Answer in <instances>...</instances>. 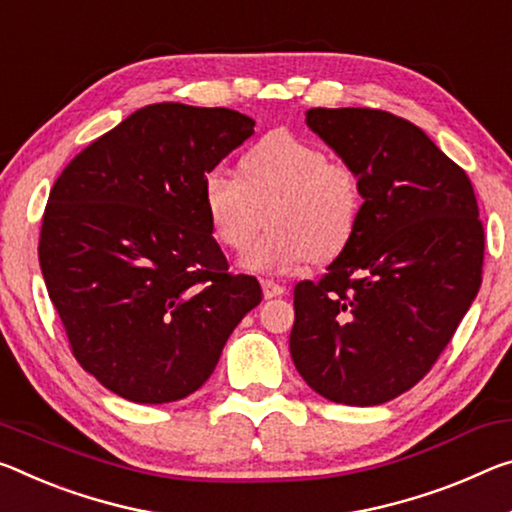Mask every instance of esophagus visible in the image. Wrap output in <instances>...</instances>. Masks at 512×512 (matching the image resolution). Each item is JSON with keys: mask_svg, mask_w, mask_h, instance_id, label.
<instances>
[{"mask_svg": "<svg viewBox=\"0 0 512 512\" xmlns=\"http://www.w3.org/2000/svg\"><path fill=\"white\" fill-rule=\"evenodd\" d=\"M262 291H264V298H275L285 294V287L278 285L275 280H262Z\"/></svg>", "mask_w": 512, "mask_h": 512, "instance_id": "34e87169", "label": "esophagus"}]
</instances>
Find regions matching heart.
Masks as SVG:
<instances>
[{
    "label": "heart",
    "instance_id": "b5f03b06",
    "mask_svg": "<svg viewBox=\"0 0 512 512\" xmlns=\"http://www.w3.org/2000/svg\"><path fill=\"white\" fill-rule=\"evenodd\" d=\"M202 202L216 241L241 253L261 224L272 230L241 257L250 271H287L298 264L328 262L348 248L362 216V184L344 161L278 129L241 159V175L216 166L202 182Z\"/></svg>",
    "mask_w": 512,
    "mask_h": 512
}]
</instances>
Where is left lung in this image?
I'll return each mask as SVG.
<instances>
[{
  "instance_id": "left-lung-1",
  "label": "left lung",
  "mask_w": 512,
  "mask_h": 512,
  "mask_svg": "<svg viewBox=\"0 0 512 512\" xmlns=\"http://www.w3.org/2000/svg\"><path fill=\"white\" fill-rule=\"evenodd\" d=\"M305 123L358 173L364 202L344 253L294 289L291 360L323 399L380 405L431 371L478 294L474 186L394 113L310 109Z\"/></svg>"
}]
</instances>
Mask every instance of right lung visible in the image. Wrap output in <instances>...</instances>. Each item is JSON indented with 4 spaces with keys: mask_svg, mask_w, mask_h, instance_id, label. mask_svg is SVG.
<instances>
[{
    "mask_svg": "<svg viewBox=\"0 0 512 512\" xmlns=\"http://www.w3.org/2000/svg\"><path fill=\"white\" fill-rule=\"evenodd\" d=\"M253 134L239 111L148 104L54 182L40 269L72 355L113 394H193L262 300L255 278L227 271L202 202L205 175Z\"/></svg>",
    "mask_w": 512,
    "mask_h": 512,
    "instance_id": "right-lung-1",
    "label": "right lung"
}]
</instances>
